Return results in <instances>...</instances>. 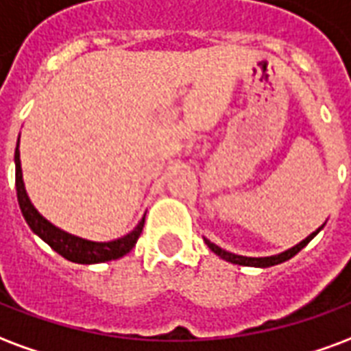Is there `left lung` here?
<instances>
[{
	"mask_svg": "<svg viewBox=\"0 0 351 351\" xmlns=\"http://www.w3.org/2000/svg\"><path fill=\"white\" fill-rule=\"evenodd\" d=\"M324 227V225H322ZM320 228H316L313 234H308L307 238L303 241H300L298 245H294V247L287 249V251H282V253H279V255H271V256H261V258H255V256H241V255H234V253H228V251H225V249H221L219 245H215V243H212L210 240H206L204 238V241H206V245H208L212 251H214L215 255L221 256L223 261L227 262H232V264H240V266H253V268H269V266H275V264H281V262L288 261V258H292L294 255H298L301 249L307 245L308 241L313 240L314 236L318 234L322 230Z\"/></svg>",
	"mask_w": 351,
	"mask_h": 351,
	"instance_id": "left-lung-1",
	"label": "left lung"
}]
</instances>
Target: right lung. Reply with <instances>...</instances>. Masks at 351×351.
<instances>
[{"label": "right lung", "mask_w": 351, "mask_h": 351, "mask_svg": "<svg viewBox=\"0 0 351 351\" xmlns=\"http://www.w3.org/2000/svg\"><path fill=\"white\" fill-rule=\"evenodd\" d=\"M20 143V137H18ZM14 165H16V195L18 204L22 210V215L25 223L29 225V228L43 238L48 245H50L56 253L64 256L66 261L77 262V264H98V262L117 261L126 253L132 251V247L137 243V238L141 234L143 225H145V217H143L139 225H137L130 234L117 238L111 241H90L80 236L69 234L56 225H51L46 217L38 214V210L31 204L25 186H23L22 178V163H20V149L14 150Z\"/></svg>", "instance_id": "obj_1"}]
</instances>
